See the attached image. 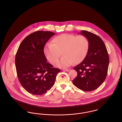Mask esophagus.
<instances>
[{
	"instance_id": "obj_1",
	"label": "esophagus",
	"mask_w": 122,
	"mask_h": 122,
	"mask_svg": "<svg viewBox=\"0 0 122 122\" xmlns=\"http://www.w3.org/2000/svg\"><path fill=\"white\" fill-rule=\"evenodd\" d=\"M70 69H65L64 70L65 71H67V72H68V71H70Z\"/></svg>"
}]
</instances>
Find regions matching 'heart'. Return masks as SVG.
Segmentation results:
<instances>
[{"mask_svg":"<svg viewBox=\"0 0 122 122\" xmlns=\"http://www.w3.org/2000/svg\"><path fill=\"white\" fill-rule=\"evenodd\" d=\"M89 48V41L84 35L76 36L73 34H63L55 36L52 43H46L44 47V53L47 60L55 64L62 52L63 56L56 66L66 68L75 62L80 63L87 55Z\"/></svg>","mask_w":122,"mask_h":122,"instance_id":"heart-1","label":"heart"}]
</instances>
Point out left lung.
<instances>
[{"mask_svg": "<svg viewBox=\"0 0 122 122\" xmlns=\"http://www.w3.org/2000/svg\"><path fill=\"white\" fill-rule=\"evenodd\" d=\"M79 34L88 39L89 48L85 59L74 67L77 76L72 81L79 89L92 91L99 87L106 78L109 56L104 43L100 37L86 30H82Z\"/></svg>", "mask_w": 122, "mask_h": 122, "instance_id": "8db88e82", "label": "left lung"}]
</instances>
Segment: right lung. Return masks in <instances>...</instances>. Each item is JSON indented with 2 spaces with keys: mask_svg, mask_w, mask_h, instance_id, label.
<instances>
[{
  "mask_svg": "<svg viewBox=\"0 0 122 122\" xmlns=\"http://www.w3.org/2000/svg\"><path fill=\"white\" fill-rule=\"evenodd\" d=\"M55 33L37 31L26 36L20 43L15 56L19 80L26 91L35 95L44 94L54 84L60 70L46 62L44 47Z\"/></svg>",
  "mask_w": 122,
  "mask_h": 122,
  "instance_id": "obj_1",
  "label": "right lung"
}]
</instances>
